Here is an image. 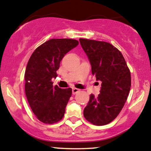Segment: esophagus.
Segmentation results:
<instances>
[{"mask_svg": "<svg viewBox=\"0 0 151 151\" xmlns=\"http://www.w3.org/2000/svg\"><path fill=\"white\" fill-rule=\"evenodd\" d=\"M72 91H73V94H76V93H77L78 92H79V91H80V90H79L78 88H73Z\"/></svg>", "mask_w": 151, "mask_h": 151, "instance_id": "34e87169", "label": "esophagus"}]
</instances>
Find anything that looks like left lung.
Returning <instances> with one entry per match:
<instances>
[{"instance_id":"obj_1","label":"left lung","mask_w":151,"mask_h":151,"mask_svg":"<svg viewBox=\"0 0 151 151\" xmlns=\"http://www.w3.org/2000/svg\"><path fill=\"white\" fill-rule=\"evenodd\" d=\"M96 81H101L100 93L91 94L83 116L93 124H107L119 114L129 95L131 76L124 57L106 42L79 39Z\"/></svg>"}]
</instances>
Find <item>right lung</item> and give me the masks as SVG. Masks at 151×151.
<instances>
[{
  "label": "right lung",
  "mask_w": 151,
  "mask_h": 151,
  "mask_svg": "<svg viewBox=\"0 0 151 151\" xmlns=\"http://www.w3.org/2000/svg\"><path fill=\"white\" fill-rule=\"evenodd\" d=\"M78 42L71 39H52L37 48L26 68L25 93L31 109L42 122L53 124L62 119L72 89L53 86L52 78L65 55Z\"/></svg>",
  "instance_id": "right-lung-1"
}]
</instances>
